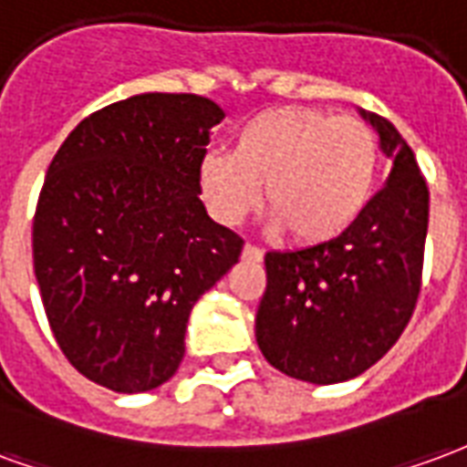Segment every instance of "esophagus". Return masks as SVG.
<instances>
[{
    "label": "esophagus",
    "mask_w": 467,
    "mask_h": 467,
    "mask_svg": "<svg viewBox=\"0 0 467 467\" xmlns=\"http://www.w3.org/2000/svg\"><path fill=\"white\" fill-rule=\"evenodd\" d=\"M244 258H248V261H261V258H264V248L254 246V244H246V246H244Z\"/></svg>",
    "instance_id": "1"
}]
</instances>
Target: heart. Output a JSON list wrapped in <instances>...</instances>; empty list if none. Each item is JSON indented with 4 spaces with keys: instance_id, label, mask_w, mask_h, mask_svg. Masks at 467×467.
<instances>
[{
    "instance_id": "obj_1",
    "label": "heart",
    "mask_w": 467,
    "mask_h": 467,
    "mask_svg": "<svg viewBox=\"0 0 467 467\" xmlns=\"http://www.w3.org/2000/svg\"><path fill=\"white\" fill-rule=\"evenodd\" d=\"M376 131L358 117L311 107L261 111L238 126L234 151L213 149L199 163L211 213L236 226L266 203L278 229L298 244H323L360 219L378 176Z\"/></svg>"
}]
</instances>
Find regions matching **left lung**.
Masks as SVG:
<instances>
[{
  "mask_svg": "<svg viewBox=\"0 0 467 467\" xmlns=\"http://www.w3.org/2000/svg\"><path fill=\"white\" fill-rule=\"evenodd\" d=\"M393 159L386 186L346 234L268 251L256 341L281 373L318 386L360 376L393 348L423 278L428 183L396 126L360 111Z\"/></svg>",
  "mask_w": 467,
  "mask_h": 467,
  "instance_id": "8db88e82",
  "label": "left lung"
}]
</instances>
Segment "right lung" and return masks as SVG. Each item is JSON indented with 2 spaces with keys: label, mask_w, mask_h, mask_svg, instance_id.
I'll return each instance as SVG.
<instances>
[{
  "label": "right lung",
  "mask_w": 467,
  "mask_h": 467,
  "mask_svg": "<svg viewBox=\"0 0 467 467\" xmlns=\"http://www.w3.org/2000/svg\"><path fill=\"white\" fill-rule=\"evenodd\" d=\"M221 119L206 97L136 94L79 121L49 163L34 274L61 353L109 390L176 373L193 304L241 256L244 238L199 199Z\"/></svg>",
  "instance_id": "right-lung-1"
}]
</instances>
